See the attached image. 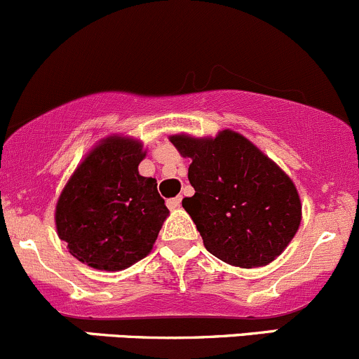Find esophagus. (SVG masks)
I'll use <instances>...</instances> for the list:
<instances>
[{"label": "esophagus", "instance_id": "1", "mask_svg": "<svg viewBox=\"0 0 359 359\" xmlns=\"http://www.w3.org/2000/svg\"><path fill=\"white\" fill-rule=\"evenodd\" d=\"M180 204H181V198L180 197H175V198H169L168 201V207L169 209H178L180 207Z\"/></svg>", "mask_w": 359, "mask_h": 359}]
</instances>
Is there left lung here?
Returning <instances> with one entry per match:
<instances>
[{
    "instance_id": "1",
    "label": "left lung",
    "mask_w": 359,
    "mask_h": 359,
    "mask_svg": "<svg viewBox=\"0 0 359 359\" xmlns=\"http://www.w3.org/2000/svg\"><path fill=\"white\" fill-rule=\"evenodd\" d=\"M172 145L190 157L194 197L183 207L205 249L238 268L275 261L297 233L302 205L292 180L240 133L216 138L172 135Z\"/></svg>"
}]
</instances>
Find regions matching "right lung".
Segmentation results:
<instances>
[{
    "label": "right lung",
    "mask_w": 359,
    "mask_h": 359,
    "mask_svg": "<svg viewBox=\"0 0 359 359\" xmlns=\"http://www.w3.org/2000/svg\"><path fill=\"white\" fill-rule=\"evenodd\" d=\"M142 142L103 138L58 197L55 224L77 261L102 271H121L149 256L169 209L157 180L138 172Z\"/></svg>",
    "instance_id": "obj_1"
}]
</instances>
